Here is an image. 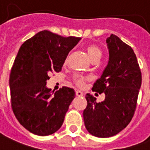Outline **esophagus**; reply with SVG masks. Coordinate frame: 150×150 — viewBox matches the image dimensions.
I'll return each mask as SVG.
<instances>
[{
	"mask_svg": "<svg viewBox=\"0 0 150 150\" xmlns=\"http://www.w3.org/2000/svg\"><path fill=\"white\" fill-rule=\"evenodd\" d=\"M75 94H76V96H82L84 95V93H83L82 91H80V90H76Z\"/></svg>",
	"mask_w": 150,
	"mask_h": 150,
	"instance_id": "esophagus-1",
	"label": "esophagus"
}]
</instances>
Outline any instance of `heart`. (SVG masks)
I'll return each mask as SVG.
<instances>
[{
  "mask_svg": "<svg viewBox=\"0 0 150 150\" xmlns=\"http://www.w3.org/2000/svg\"><path fill=\"white\" fill-rule=\"evenodd\" d=\"M86 51L88 56L92 61H95V60H100L101 55H102V53H101L100 48L97 46L95 45L88 46L86 48ZM85 80H86V78L82 77V76H77L75 78V82L79 86H82L84 85Z\"/></svg>",
  "mask_w": 150,
  "mask_h": 150,
  "instance_id": "b5f03b06",
  "label": "heart"
}]
</instances>
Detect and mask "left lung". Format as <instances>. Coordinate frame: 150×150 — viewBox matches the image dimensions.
<instances>
[{"label": "left lung", "mask_w": 150, "mask_h": 150, "mask_svg": "<svg viewBox=\"0 0 150 150\" xmlns=\"http://www.w3.org/2000/svg\"><path fill=\"white\" fill-rule=\"evenodd\" d=\"M106 42L108 63L92 89L103 93L105 100L97 103L87 93V107L83 111L87 131L100 138L114 136L130 123L142 84V74L132 48L114 34Z\"/></svg>", "instance_id": "obj_1"}]
</instances>
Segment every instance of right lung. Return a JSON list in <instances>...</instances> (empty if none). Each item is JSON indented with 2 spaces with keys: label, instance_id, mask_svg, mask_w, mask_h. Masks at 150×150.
<instances>
[{
  "label": "right lung",
  "instance_id": "add662e5",
  "mask_svg": "<svg viewBox=\"0 0 150 150\" xmlns=\"http://www.w3.org/2000/svg\"><path fill=\"white\" fill-rule=\"evenodd\" d=\"M80 40L43 30L21 46L11 71L9 86L13 112L30 132L45 136L62 125L75 92L64 86L54 93L47 87V81L49 74L61 71L68 53Z\"/></svg>",
  "mask_w": 150,
  "mask_h": 150
}]
</instances>
